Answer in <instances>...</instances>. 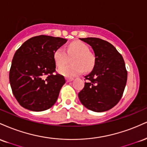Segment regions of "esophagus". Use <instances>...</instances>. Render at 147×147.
Listing matches in <instances>:
<instances>
[{"label":"esophagus","instance_id":"obj_1","mask_svg":"<svg viewBox=\"0 0 147 147\" xmlns=\"http://www.w3.org/2000/svg\"><path fill=\"white\" fill-rule=\"evenodd\" d=\"M74 79L73 78H66V81L68 82H72V81H73Z\"/></svg>","mask_w":147,"mask_h":147}]
</instances>
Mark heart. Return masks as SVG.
I'll list each match as a JSON object with an SVG mask.
<instances>
[{"instance_id":"heart-1","label":"heart","mask_w":147,"mask_h":147,"mask_svg":"<svg viewBox=\"0 0 147 147\" xmlns=\"http://www.w3.org/2000/svg\"><path fill=\"white\" fill-rule=\"evenodd\" d=\"M72 63L59 68L61 75L67 77H73L81 75L85 70L90 71L95 65V56L90 52L88 46L82 41H76L70 43L67 48V52L62 48H59L54 52V59L58 67H61L68 63L69 57H74Z\"/></svg>"}]
</instances>
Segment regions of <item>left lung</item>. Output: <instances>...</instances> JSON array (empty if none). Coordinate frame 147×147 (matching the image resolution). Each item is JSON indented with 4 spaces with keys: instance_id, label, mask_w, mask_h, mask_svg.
I'll return each mask as SVG.
<instances>
[{
    "instance_id": "left-lung-1",
    "label": "left lung",
    "mask_w": 147,
    "mask_h": 147,
    "mask_svg": "<svg viewBox=\"0 0 147 147\" xmlns=\"http://www.w3.org/2000/svg\"><path fill=\"white\" fill-rule=\"evenodd\" d=\"M93 49V70L85 77L86 82L78 96L89 110L104 112L114 107L122 98L127 81L124 59L111 43L95 37L80 38Z\"/></svg>"
}]
</instances>
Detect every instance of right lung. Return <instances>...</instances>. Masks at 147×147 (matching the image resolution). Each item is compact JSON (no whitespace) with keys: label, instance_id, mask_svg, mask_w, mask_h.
Listing matches in <instances>:
<instances>
[{"label":"right lung","instance_id":"add662e5","mask_svg":"<svg viewBox=\"0 0 147 147\" xmlns=\"http://www.w3.org/2000/svg\"><path fill=\"white\" fill-rule=\"evenodd\" d=\"M67 42L60 37L39 35L30 38L15 52L9 70V83L21 106L33 111L51 108L65 83L56 73L55 50Z\"/></svg>","mask_w":147,"mask_h":147}]
</instances>
